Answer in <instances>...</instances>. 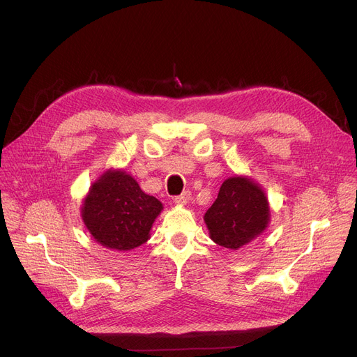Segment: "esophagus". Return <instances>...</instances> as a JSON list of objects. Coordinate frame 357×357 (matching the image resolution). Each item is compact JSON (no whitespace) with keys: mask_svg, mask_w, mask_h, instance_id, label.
<instances>
[{"mask_svg":"<svg viewBox=\"0 0 357 357\" xmlns=\"http://www.w3.org/2000/svg\"><path fill=\"white\" fill-rule=\"evenodd\" d=\"M191 199V192L190 191H183L181 195H176L175 197V202L176 204H186V202H188Z\"/></svg>","mask_w":357,"mask_h":357,"instance_id":"esophagus-1","label":"esophagus"}]
</instances>
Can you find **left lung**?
Returning <instances> with one entry per match:
<instances>
[{"label":"left lung","instance_id":"8db88e82","mask_svg":"<svg viewBox=\"0 0 357 357\" xmlns=\"http://www.w3.org/2000/svg\"><path fill=\"white\" fill-rule=\"evenodd\" d=\"M204 220L218 246L237 250L268 227V199L253 181L229 178Z\"/></svg>","mask_w":357,"mask_h":357}]
</instances>
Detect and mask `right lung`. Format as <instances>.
I'll use <instances>...</instances> for the list:
<instances>
[{
	"label": "right lung",
	"instance_id": "obj_1",
	"mask_svg": "<svg viewBox=\"0 0 357 357\" xmlns=\"http://www.w3.org/2000/svg\"><path fill=\"white\" fill-rule=\"evenodd\" d=\"M162 208L160 201L144 194L135 178L121 171H109L92 185L84 202L82 218L100 245L131 250L147 241Z\"/></svg>",
	"mask_w": 357,
	"mask_h": 357
}]
</instances>
